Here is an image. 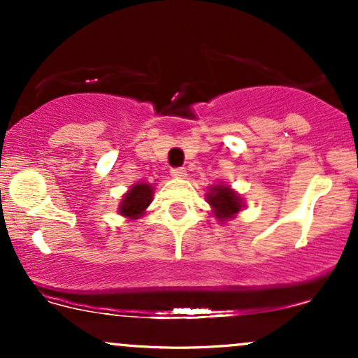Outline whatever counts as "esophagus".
Wrapping results in <instances>:
<instances>
[{
  "instance_id": "esophagus-1",
  "label": "esophagus",
  "mask_w": 358,
  "mask_h": 358,
  "mask_svg": "<svg viewBox=\"0 0 358 358\" xmlns=\"http://www.w3.org/2000/svg\"><path fill=\"white\" fill-rule=\"evenodd\" d=\"M171 176H173V178H185V176H187V170H185L183 166L171 168Z\"/></svg>"
}]
</instances>
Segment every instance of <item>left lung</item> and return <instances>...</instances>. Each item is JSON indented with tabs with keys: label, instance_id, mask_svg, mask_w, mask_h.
I'll list each match as a JSON object with an SVG mask.
<instances>
[{
	"label": "left lung",
	"instance_id": "left-lung-1",
	"mask_svg": "<svg viewBox=\"0 0 358 358\" xmlns=\"http://www.w3.org/2000/svg\"><path fill=\"white\" fill-rule=\"evenodd\" d=\"M207 202L212 205L213 213L219 220L232 219L242 207L241 196L229 187H224V185L212 187L210 193L207 195Z\"/></svg>",
	"mask_w": 358,
	"mask_h": 358
}]
</instances>
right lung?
Wrapping results in <instances>:
<instances>
[{"label": "right lung", "instance_id": "1", "mask_svg": "<svg viewBox=\"0 0 358 358\" xmlns=\"http://www.w3.org/2000/svg\"><path fill=\"white\" fill-rule=\"evenodd\" d=\"M151 195H153V190H151L150 185H134V187L124 195V200L121 202L119 213L124 217H129V219H138V217L145 212L148 205H150Z\"/></svg>", "mask_w": 358, "mask_h": 358}]
</instances>
